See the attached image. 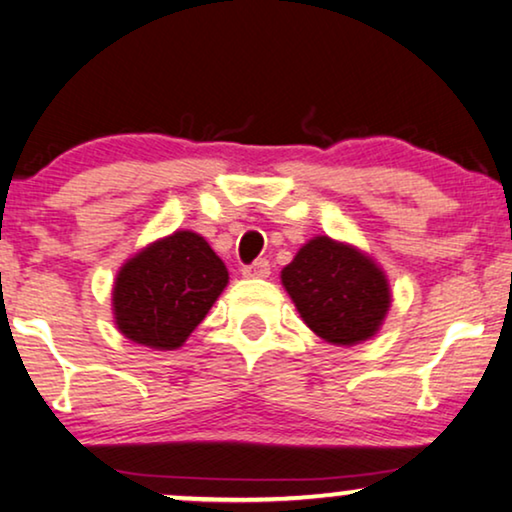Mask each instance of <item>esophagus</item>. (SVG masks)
I'll return each instance as SVG.
<instances>
[{
	"label": "esophagus",
	"instance_id": "34e87169",
	"mask_svg": "<svg viewBox=\"0 0 512 512\" xmlns=\"http://www.w3.org/2000/svg\"><path fill=\"white\" fill-rule=\"evenodd\" d=\"M244 277H268L270 275V263L266 258H258V261L251 263V266L242 268Z\"/></svg>",
	"mask_w": 512,
	"mask_h": 512
}]
</instances>
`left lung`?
<instances>
[{"instance_id": "obj_1", "label": "left lung", "mask_w": 512, "mask_h": 512, "mask_svg": "<svg viewBox=\"0 0 512 512\" xmlns=\"http://www.w3.org/2000/svg\"><path fill=\"white\" fill-rule=\"evenodd\" d=\"M280 280L301 320L327 344L375 337L391 306L389 280L375 258L327 235L308 239Z\"/></svg>"}]
</instances>
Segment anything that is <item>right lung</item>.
I'll use <instances>...</instances> for the list:
<instances>
[{"mask_svg":"<svg viewBox=\"0 0 512 512\" xmlns=\"http://www.w3.org/2000/svg\"><path fill=\"white\" fill-rule=\"evenodd\" d=\"M225 263L204 237L175 230L130 256L113 282V323L130 342L173 351L227 287Z\"/></svg>","mask_w":512,"mask_h":512,"instance_id":"right-lung-1","label":"right lung"}]
</instances>
